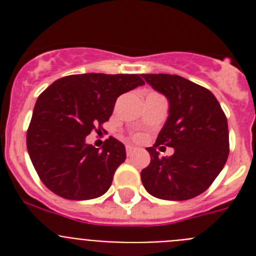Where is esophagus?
Listing matches in <instances>:
<instances>
[{
	"label": "esophagus",
	"instance_id": "34e87169",
	"mask_svg": "<svg viewBox=\"0 0 256 256\" xmlns=\"http://www.w3.org/2000/svg\"><path fill=\"white\" fill-rule=\"evenodd\" d=\"M136 150H137V148H134V146H132V144H126V155L128 156L132 155Z\"/></svg>",
	"mask_w": 256,
	"mask_h": 256
}]
</instances>
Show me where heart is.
Segmentation results:
<instances>
[{
  "instance_id": "1",
  "label": "heart",
  "mask_w": 256,
  "mask_h": 256,
  "mask_svg": "<svg viewBox=\"0 0 256 256\" xmlns=\"http://www.w3.org/2000/svg\"><path fill=\"white\" fill-rule=\"evenodd\" d=\"M137 138H138V137H137Z\"/></svg>"
}]
</instances>
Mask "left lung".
I'll list each match as a JSON object with an SVG mask.
<instances>
[{
  "label": "left lung",
  "instance_id": "obj_1",
  "mask_svg": "<svg viewBox=\"0 0 256 256\" xmlns=\"http://www.w3.org/2000/svg\"><path fill=\"white\" fill-rule=\"evenodd\" d=\"M146 83L166 97L168 118L152 148L151 162L141 172L150 195L182 201L209 188L220 173L230 152L227 118L216 96L196 83L172 74H142ZM174 148L160 158L156 148Z\"/></svg>",
  "mask_w": 256,
  "mask_h": 256
}]
</instances>
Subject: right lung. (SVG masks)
<instances>
[{"instance_id":"add662e5","label":"right lung","mask_w":256,"mask_h":256,"mask_svg":"<svg viewBox=\"0 0 256 256\" xmlns=\"http://www.w3.org/2000/svg\"><path fill=\"white\" fill-rule=\"evenodd\" d=\"M144 84L137 74H76L40 94L26 148L47 188L68 200H91L110 188L126 148L110 137L100 150L86 144V137L108 120L118 97Z\"/></svg>"}]
</instances>
